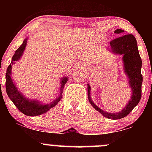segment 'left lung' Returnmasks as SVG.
I'll use <instances>...</instances> for the list:
<instances>
[{
	"instance_id": "8db88e82",
	"label": "left lung",
	"mask_w": 152,
	"mask_h": 152,
	"mask_svg": "<svg viewBox=\"0 0 152 152\" xmlns=\"http://www.w3.org/2000/svg\"><path fill=\"white\" fill-rule=\"evenodd\" d=\"M124 32L121 29H116V34H121ZM111 50L115 53L122 54L124 65V70L129 78L130 86L132 90V96L126 107L121 112L112 114L104 111L96 106L90 97L91 87L88 85V98L92 106L99 111L103 116L108 118L120 119L127 116L134 108L139 104L142 98V83L143 77L141 73L142 62L137 48V40L133 35L127 34L114 38L110 41Z\"/></svg>"
}]
</instances>
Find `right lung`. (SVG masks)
Wrapping results in <instances>:
<instances>
[{
  "label": "right lung",
  "mask_w": 152,
  "mask_h": 152,
  "mask_svg": "<svg viewBox=\"0 0 152 152\" xmlns=\"http://www.w3.org/2000/svg\"><path fill=\"white\" fill-rule=\"evenodd\" d=\"M27 38H26L23 41V42L21 46L15 50L14 55H13V58H12L11 64L8 66V69H7L6 74V89L8 97H9L10 100L13 102L15 106L17 107V109L20 112H22L23 114L26 115V116H35L44 114V113L47 112L50 108L54 107L58 104L59 101L62 98V91L63 88H64V85H65L66 81H67V78H63L61 81L62 84L61 87L60 96L55 101L52 102L49 104H41L38 101H31L25 98V96L17 89L16 86L13 83V80L11 79L10 76H11L12 65L15 61H18V59L22 56L23 53V50H25L26 44H27Z\"/></svg>",
  "instance_id": "right-lung-1"
}]
</instances>
